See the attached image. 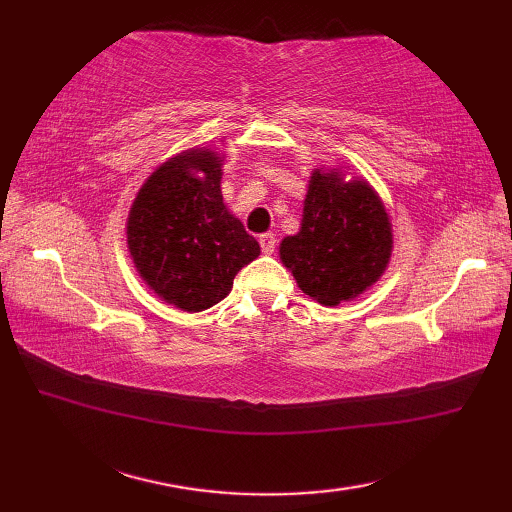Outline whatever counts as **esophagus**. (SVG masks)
<instances>
[{"mask_svg": "<svg viewBox=\"0 0 512 512\" xmlns=\"http://www.w3.org/2000/svg\"><path fill=\"white\" fill-rule=\"evenodd\" d=\"M259 244H262L264 255H273L275 246H277V237L273 233H264V235H259Z\"/></svg>", "mask_w": 512, "mask_h": 512, "instance_id": "1", "label": "esophagus"}]
</instances>
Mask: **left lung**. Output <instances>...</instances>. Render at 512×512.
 Wrapping results in <instances>:
<instances>
[{
	"mask_svg": "<svg viewBox=\"0 0 512 512\" xmlns=\"http://www.w3.org/2000/svg\"><path fill=\"white\" fill-rule=\"evenodd\" d=\"M391 222L378 193L343 171L314 169L297 235L284 237L279 257L299 288L323 306L356 299L385 273Z\"/></svg>",
	"mask_w": 512,
	"mask_h": 512,
	"instance_id": "1",
	"label": "left lung"
}]
</instances>
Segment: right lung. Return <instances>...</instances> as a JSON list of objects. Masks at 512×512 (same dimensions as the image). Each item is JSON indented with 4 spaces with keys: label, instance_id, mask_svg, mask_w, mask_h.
Returning <instances> with one entry per match:
<instances>
[{
    "label": "right lung",
    "instance_id": "obj_1",
    "mask_svg": "<svg viewBox=\"0 0 512 512\" xmlns=\"http://www.w3.org/2000/svg\"><path fill=\"white\" fill-rule=\"evenodd\" d=\"M222 158L189 149L160 165L127 217V246L145 284L171 306L200 312L220 303L259 244L222 200Z\"/></svg>",
    "mask_w": 512,
    "mask_h": 512
}]
</instances>
